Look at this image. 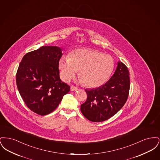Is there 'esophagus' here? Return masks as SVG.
<instances>
[{"label": "esophagus", "instance_id": "1", "mask_svg": "<svg viewBox=\"0 0 160 160\" xmlns=\"http://www.w3.org/2000/svg\"><path fill=\"white\" fill-rule=\"evenodd\" d=\"M77 89H78V88L76 86H71V91H76Z\"/></svg>", "mask_w": 160, "mask_h": 160}]
</instances>
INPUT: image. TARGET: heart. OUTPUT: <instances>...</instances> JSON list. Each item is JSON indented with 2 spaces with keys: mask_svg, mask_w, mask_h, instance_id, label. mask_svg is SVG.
I'll return each mask as SVG.
<instances>
[{
  "mask_svg": "<svg viewBox=\"0 0 160 160\" xmlns=\"http://www.w3.org/2000/svg\"><path fill=\"white\" fill-rule=\"evenodd\" d=\"M114 65V61L110 55L91 49L76 50L69 58L62 57L59 63L64 81L71 80L78 71L79 78L88 88H97L106 83Z\"/></svg>",
  "mask_w": 160,
  "mask_h": 160,
  "instance_id": "obj_1",
  "label": "heart"
}]
</instances>
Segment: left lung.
<instances>
[{
    "mask_svg": "<svg viewBox=\"0 0 160 160\" xmlns=\"http://www.w3.org/2000/svg\"><path fill=\"white\" fill-rule=\"evenodd\" d=\"M129 71L122 62L118 63L114 74L99 88L86 89L88 98L81 105L84 116L92 122L106 121L124 106L129 95Z\"/></svg>",
    "mask_w": 160,
    "mask_h": 160,
    "instance_id": "1",
    "label": "left lung"
}]
</instances>
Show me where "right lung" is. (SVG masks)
Returning a JSON list of instances; mask_svg holds the SVG:
<instances>
[{
  "instance_id": "add662e5",
  "label": "right lung",
  "mask_w": 160,
  "mask_h": 160,
  "mask_svg": "<svg viewBox=\"0 0 160 160\" xmlns=\"http://www.w3.org/2000/svg\"><path fill=\"white\" fill-rule=\"evenodd\" d=\"M62 49L42 46L23 56L16 74L19 93L27 107L44 116L59 106L70 86L61 81L59 62Z\"/></svg>"
}]
</instances>
